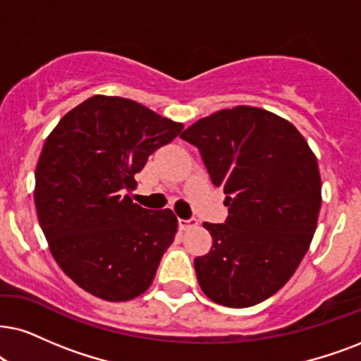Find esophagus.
Listing matches in <instances>:
<instances>
[{
  "mask_svg": "<svg viewBox=\"0 0 361 361\" xmlns=\"http://www.w3.org/2000/svg\"><path fill=\"white\" fill-rule=\"evenodd\" d=\"M178 226H180L181 231H186L190 230V228L196 226V220L195 218H190V220H183V218H180V220H178Z\"/></svg>",
  "mask_w": 361,
  "mask_h": 361,
  "instance_id": "obj_1",
  "label": "esophagus"
}]
</instances>
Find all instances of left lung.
I'll return each instance as SVG.
<instances>
[{"mask_svg": "<svg viewBox=\"0 0 361 361\" xmlns=\"http://www.w3.org/2000/svg\"><path fill=\"white\" fill-rule=\"evenodd\" d=\"M200 149L225 191V223H203L213 238L195 258L203 293L230 308L253 307L290 280L317 230L322 178L300 131L255 106L221 109L180 135Z\"/></svg>", "mask_w": 361, "mask_h": 361, "instance_id": "8db88e82", "label": "left lung"}]
</instances>
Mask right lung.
<instances>
[{
  "mask_svg": "<svg viewBox=\"0 0 361 361\" xmlns=\"http://www.w3.org/2000/svg\"><path fill=\"white\" fill-rule=\"evenodd\" d=\"M181 130L133 99L94 94L44 141L35 175L39 226L59 268L88 293L128 302L152 285L178 220L171 209L141 208L128 191Z\"/></svg>",
  "mask_w": 361,
  "mask_h": 361,
  "instance_id": "1",
  "label": "right lung"
}]
</instances>
